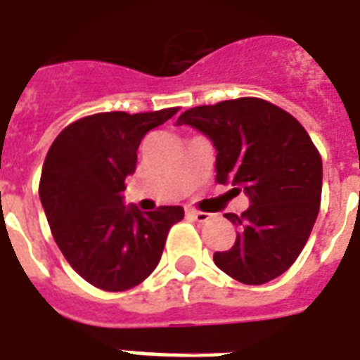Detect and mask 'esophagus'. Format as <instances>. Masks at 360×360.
Segmentation results:
<instances>
[{"label": "esophagus", "mask_w": 360, "mask_h": 360, "mask_svg": "<svg viewBox=\"0 0 360 360\" xmlns=\"http://www.w3.org/2000/svg\"><path fill=\"white\" fill-rule=\"evenodd\" d=\"M186 214L197 221H209L210 220L209 212H202V210H197V209H186Z\"/></svg>", "instance_id": "34e87169"}]
</instances>
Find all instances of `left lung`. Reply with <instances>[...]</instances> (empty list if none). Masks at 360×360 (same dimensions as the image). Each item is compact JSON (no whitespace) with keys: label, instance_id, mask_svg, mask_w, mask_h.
<instances>
[{"label":"left lung","instance_id":"left-lung-1","mask_svg":"<svg viewBox=\"0 0 360 360\" xmlns=\"http://www.w3.org/2000/svg\"><path fill=\"white\" fill-rule=\"evenodd\" d=\"M205 132L216 146V182L250 199L243 214H226L239 228L233 247L214 264L243 285H264L292 266L317 220L323 161L300 121L254 96L195 106L176 119Z\"/></svg>","mask_w":360,"mask_h":360}]
</instances>
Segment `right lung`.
<instances>
[{"instance_id":"add662e5","label":"right lung","mask_w":360,"mask_h":360,"mask_svg":"<svg viewBox=\"0 0 360 360\" xmlns=\"http://www.w3.org/2000/svg\"><path fill=\"white\" fill-rule=\"evenodd\" d=\"M178 110L94 113L70 123L49 148L39 199L51 233L74 271L96 288L123 292L150 277L169 229L184 218L182 207L142 212L121 197L146 132Z\"/></svg>"}]
</instances>
